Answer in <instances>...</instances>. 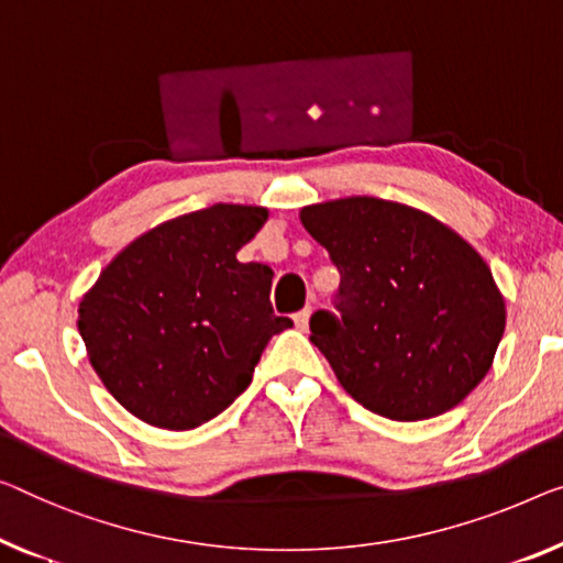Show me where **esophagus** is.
Wrapping results in <instances>:
<instances>
[{
	"instance_id": "esophagus-1",
	"label": "esophagus",
	"mask_w": 563,
	"mask_h": 563,
	"mask_svg": "<svg viewBox=\"0 0 563 563\" xmlns=\"http://www.w3.org/2000/svg\"><path fill=\"white\" fill-rule=\"evenodd\" d=\"M310 313H313V308L306 306L303 310H298V313L292 316V321H296V325H298L300 331H306V329H308V318H310Z\"/></svg>"
}]
</instances>
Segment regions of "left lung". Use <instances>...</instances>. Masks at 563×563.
<instances>
[{
	"label": "left lung",
	"mask_w": 563,
	"mask_h": 563,
	"mask_svg": "<svg viewBox=\"0 0 563 563\" xmlns=\"http://www.w3.org/2000/svg\"><path fill=\"white\" fill-rule=\"evenodd\" d=\"M300 222L341 275L310 343L368 412L417 422L460 405L506 329L490 267L419 209L376 197L306 207Z\"/></svg>",
	"instance_id": "8db88e82"
}]
</instances>
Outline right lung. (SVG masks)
Listing matches in <instances>:
<instances>
[{
	"label": "right lung",
	"mask_w": 563,
	"mask_h": 563,
	"mask_svg": "<svg viewBox=\"0 0 563 563\" xmlns=\"http://www.w3.org/2000/svg\"><path fill=\"white\" fill-rule=\"evenodd\" d=\"M263 207L214 205L158 224L111 260L80 303L78 331L115 401L164 430L224 412L253 382L260 354L290 329L271 306L273 271L238 250Z\"/></svg>",
	"instance_id": "obj_1"
}]
</instances>
